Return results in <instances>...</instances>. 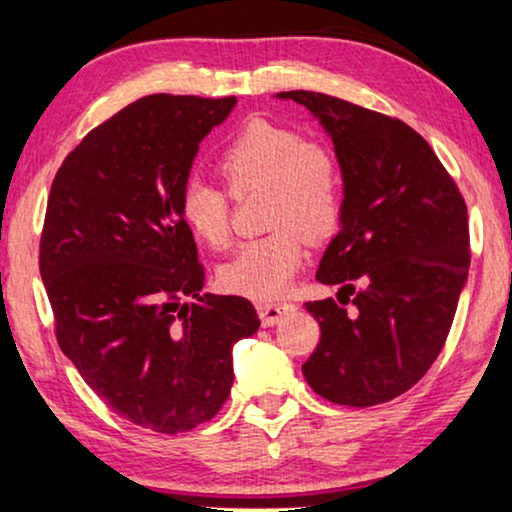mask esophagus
<instances>
[{
  "instance_id": "1",
  "label": "esophagus",
  "mask_w": 512,
  "mask_h": 512,
  "mask_svg": "<svg viewBox=\"0 0 512 512\" xmlns=\"http://www.w3.org/2000/svg\"><path fill=\"white\" fill-rule=\"evenodd\" d=\"M291 312H296V307L289 303H258V317L265 328L279 324V319Z\"/></svg>"
}]
</instances>
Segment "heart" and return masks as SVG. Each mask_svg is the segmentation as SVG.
<instances>
[{
    "label": "heart",
    "instance_id": "1",
    "mask_svg": "<svg viewBox=\"0 0 512 512\" xmlns=\"http://www.w3.org/2000/svg\"><path fill=\"white\" fill-rule=\"evenodd\" d=\"M219 170L233 195L268 188L270 235L244 242L221 265L219 282L240 296L270 300L282 296L305 261V235L324 240L340 226L345 207L340 167L324 146L286 125L249 121L219 158ZM179 214L202 244L223 249L230 240V195L202 179L186 181Z\"/></svg>",
    "mask_w": 512,
    "mask_h": 512
}]
</instances>
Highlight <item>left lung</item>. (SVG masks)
Here are the masks:
<instances>
[{
  "mask_svg": "<svg viewBox=\"0 0 512 512\" xmlns=\"http://www.w3.org/2000/svg\"><path fill=\"white\" fill-rule=\"evenodd\" d=\"M331 137L345 207L317 279L353 296L305 303L321 340L303 375L326 401L370 408L401 396L438 359L471 265L457 184L422 135L338 97L289 90ZM363 283V290L355 284Z\"/></svg>",
  "mask_w": 512,
  "mask_h": 512,
  "instance_id": "left-lung-1",
  "label": "left lung"
}]
</instances>
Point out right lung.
Here are the masks:
<instances>
[{
  "label": "right lung",
  "instance_id": "1",
  "mask_svg": "<svg viewBox=\"0 0 512 512\" xmlns=\"http://www.w3.org/2000/svg\"><path fill=\"white\" fill-rule=\"evenodd\" d=\"M235 97L149 95L90 130L55 174L39 270L58 345L116 415L158 433L209 422L233 387L254 305L200 293L179 195Z\"/></svg>",
  "mask_w": 512,
  "mask_h": 512
}]
</instances>
